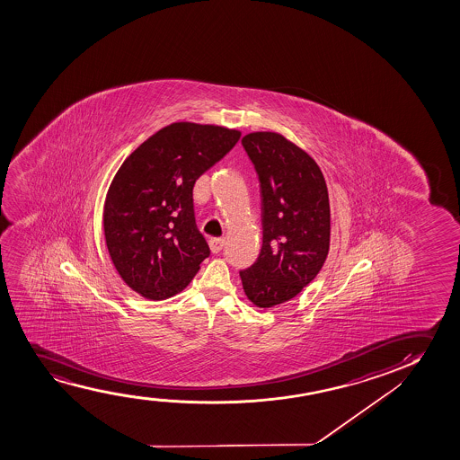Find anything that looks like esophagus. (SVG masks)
<instances>
[{
    "label": "esophagus",
    "mask_w": 460,
    "mask_h": 460,
    "mask_svg": "<svg viewBox=\"0 0 460 460\" xmlns=\"http://www.w3.org/2000/svg\"><path fill=\"white\" fill-rule=\"evenodd\" d=\"M208 245H210L212 252H220L223 246H225V239L223 237H214V239L208 240Z\"/></svg>",
    "instance_id": "1"
}]
</instances>
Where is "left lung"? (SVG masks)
<instances>
[{
    "instance_id": "left-lung-1",
    "label": "left lung",
    "mask_w": 460,
    "mask_h": 460,
    "mask_svg": "<svg viewBox=\"0 0 460 460\" xmlns=\"http://www.w3.org/2000/svg\"><path fill=\"white\" fill-rule=\"evenodd\" d=\"M242 146L258 174L262 246L240 278L254 305L271 308L300 294L327 259V183L314 160L278 133H250Z\"/></svg>"
}]
</instances>
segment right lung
Instances as JSON below:
<instances>
[{
    "label": "right lung",
    "mask_w": 460,
    "mask_h": 460,
    "mask_svg": "<svg viewBox=\"0 0 460 460\" xmlns=\"http://www.w3.org/2000/svg\"><path fill=\"white\" fill-rule=\"evenodd\" d=\"M240 132L176 122L146 139L108 190L103 229L116 270L151 300L176 296L210 248L196 226L193 187L237 145Z\"/></svg>",
    "instance_id": "obj_1"
}]
</instances>
